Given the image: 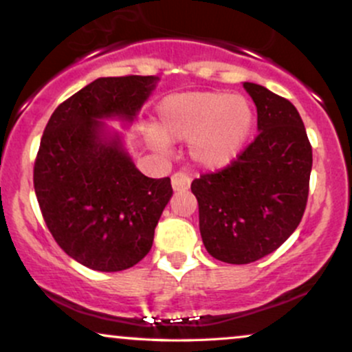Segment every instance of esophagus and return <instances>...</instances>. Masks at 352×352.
I'll return each instance as SVG.
<instances>
[{
	"label": "esophagus",
	"mask_w": 352,
	"mask_h": 352,
	"mask_svg": "<svg viewBox=\"0 0 352 352\" xmlns=\"http://www.w3.org/2000/svg\"><path fill=\"white\" fill-rule=\"evenodd\" d=\"M190 177L185 175V173H173L172 175V188L175 192H185V190L190 188Z\"/></svg>",
	"instance_id": "obj_1"
}]
</instances>
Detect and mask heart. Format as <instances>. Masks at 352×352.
Listing matches in <instances>:
<instances>
[{"label": "heart", "mask_w": 352, "mask_h": 352, "mask_svg": "<svg viewBox=\"0 0 352 352\" xmlns=\"http://www.w3.org/2000/svg\"><path fill=\"white\" fill-rule=\"evenodd\" d=\"M159 132L148 140L164 148L167 140H188L199 167L218 170L235 160L253 125V107L241 94L193 91L168 96L157 109Z\"/></svg>", "instance_id": "obj_1"}]
</instances>
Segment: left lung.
Masks as SVG:
<instances>
[{
    "label": "left lung",
    "instance_id": "left-lung-1",
    "mask_svg": "<svg viewBox=\"0 0 352 352\" xmlns=\"http://www.w3.org/2000/svg\"><path fill=\"white\" fill-rule=\"evenodd\" d=\"M258 135L235 162L192 182L200 235L217 260L246 265L292 236L308 201L313 151L300 112L260 84L243 82Z\"/></svg>",
    "mask_w": 352,
    "mask_h": 352
}]
</instances>
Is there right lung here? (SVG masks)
I'll use <instances>...</instances> for the list:
<instances>
[{
  "mask_svg": "<svg viewBox=\"0 0 352 352\" xmlns=\"http://www.w3.org/2000/svg\"><path fill=\"white\" fill-rule=\"evenodd\" d=\"M157 76L99 78L52 112L34 164L44 221L71 258L96 272H122L151 252L172 199L170 179L135 167L122 132L135 122Z\"/></svg>",
  "mask_w": 352,
  "mask_h": 352,
  "instance_id": "right-lung-1",
  "label": "right lung"
}]
</instances>
